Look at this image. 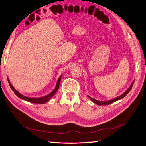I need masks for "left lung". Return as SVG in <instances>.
Here are the masks:
<instances>
[{
    "label": "left lung",
    "mask_w": 146,
    "mask_h": 146,
    "mask_svg": "<svg viewBox=\"0 0 146 146\" xmlns=\"http://www.w3.org/2000/svg\"><path fill=\"white\" fill-rule=\"evenodd\" d=\"M134 83V80L132 82L131 84V85L129 86V87L128 88V89H127V90H126L124 93H123V94H122L121 95H120L119 96L117 97V98H113V99H112L109 100H106V101H101V100H96V99H94V98H91V97L89 96H88V98H89V99H90L91 100H92V101L93 102H94L95 104H98V105H99V106L109 105V104H110L113 103V102H114L117 101V100H120V99H123V98H125V97L127 94H128V93H129V92L131 91V89H132V87H133Z\"/></svg>",
    "instance_id": "obj_1"
}]
</instances>
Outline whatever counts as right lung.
Listing matches in <instances>:
<instances>
[{
    "instance_id": "obj_1",
    "label": "right lung",
    "mask_w": 146,
    "mask_h": 146,
    "mask_svg": "<svg viewBox=\"0 0 146 146\" xmlns=\"http://www.w3.org/2000/svg\"><path fill=\"white\" fill-rule=\"evenodd\" d=\"M62 76V75H60V76L58 78V80L57 81V84H56L55 87L53 91H52L50 93H49V94H47V96H45L44 97H41V98H29V97L25 96L23 94H21V93H20L17 90H16V89H15V88L13 86V85L12 84V83H10V81L8 77H7V80H8V81H9V85H10V88L12 89V91L14 92L15 94L18 97V98H20V99H23L24 100H26V101H28V102H31V103H34V104H45L46 102H48L49 100H50V99L52 98V97L54 96V95L58 91V88H59L60 82V81H61Z\"/></svg>"
}]
</instances>
